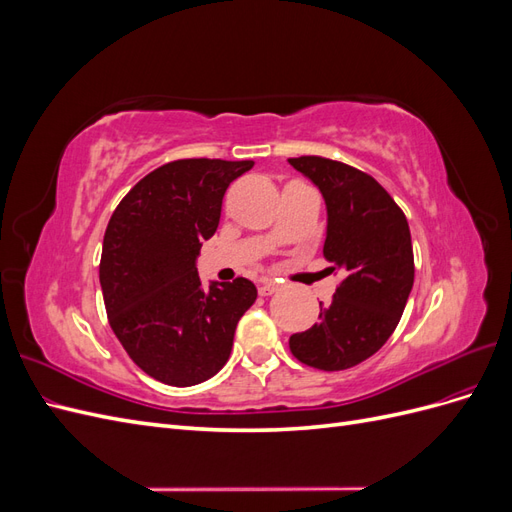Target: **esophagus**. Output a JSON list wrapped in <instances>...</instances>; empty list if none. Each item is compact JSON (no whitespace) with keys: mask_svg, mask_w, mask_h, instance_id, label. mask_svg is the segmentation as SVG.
Wrapping results in <instances>:
<instances>
[{"mask_svg":"<svg viewBox=\"0 0 512 512\" xmlns=\"http://www.w3.org/2000/svg\"><path fill=\"white\" fill-rule=\"evenodd\" d=\"M277 288H280V284H277L275 280H271V277H265V280H260L258 292L262 294V297H269V294L277 292Z\"/></svg>","mask_w":512,"mask_h":512,"instance_id":"obj_1","label":"esophagus"}]
</instances>
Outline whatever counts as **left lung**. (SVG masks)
<instances>
[{
    "label": "left lung",
    "mask_w": 512,
    "mask_h": 512,
    "mask_svg": "<svg viewBox=\"0 0 512 512\" xmlns=\"http://www.w3.org/2000/svg\"><path fill=\"white\" fill-rule=\"evenodd\" d=\"M327 205L324 258L342 271L312 329L290 335V352L309 367L339 371L363 363L389 339L414 284L410 226L382 185L363 170L318 156L288 160Z\"/></svg>",
    "instance_id": "left-lung-1"
}]
</instances>
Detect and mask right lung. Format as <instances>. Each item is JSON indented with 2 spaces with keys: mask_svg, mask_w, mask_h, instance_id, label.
<instances>
[{
  "mask_svg": "<svg viewBox=\"0 0 512 512\" xmlns=\"http://www.w3.org/2000/svg\"><path fill=\"white\" fill-rule=\"evenodd\" d=\"M252 160H177L123 196L104 232L100 286L121 346L147 376L194 386L226 365L256 286L200 284L196 260L218 230L228 185Z\"/></svg>",
  "mask_w": 512,
  "mask_h": 512,
  "instance_id": "add662e5",
  "label": "right lung"
}]
</instances>
